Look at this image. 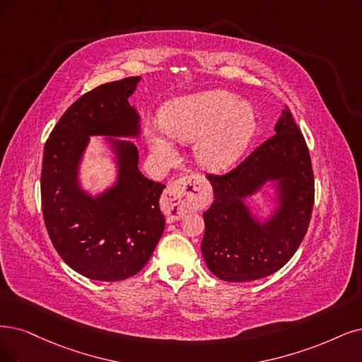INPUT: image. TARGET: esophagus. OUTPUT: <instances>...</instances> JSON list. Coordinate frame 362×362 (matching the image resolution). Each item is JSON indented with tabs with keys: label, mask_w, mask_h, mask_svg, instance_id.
Listing matches in <instances>:
<instances>
[{
	"label": "esophagus",
	"mask_w": 362,
	"mask_h": 362,
	"mask_svg": "<svg viewBox=\"0 0 362 362\" xmlns=\"http://www.w3.org/2000/svg\"><path fill=\"white\" fill-rule=\"evenodd\" d=\"M209 203V194L199 176H186L165 189L160 209L171 221L182 219L186 213L202 210Z\"/></svg>",
	"instance_id": "1"
}]
</instances>
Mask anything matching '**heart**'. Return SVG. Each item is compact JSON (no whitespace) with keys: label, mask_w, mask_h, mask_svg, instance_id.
<instances>
[{"label":"heart","mask_w":362,"mask_h":362,"mask_svg":"<svg viewBox=\"0 0 362 362\" xmlns=\"http://www.w3.org/2000/svg\"><path fill=\"white\" fill-rule=\"evenodd\" d=\"M160 127L180 143L194 144L197 164L209 173H223L243 156L255 132L250 104L226 90H204L174 98L159 112ZM156 127L146 128L151 151L164 160L176 158L174 144Z\"/></svg>","instance_id":"obj_1"}]
</instances>
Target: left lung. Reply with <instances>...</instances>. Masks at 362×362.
<instances>
[{"label": "left lung", "instance_id": "1", "mask_svg": "<svg viewBox=\"0 0 362 362\" xmlns=\"http://www.w3.org/2000/svg\"><path fill=\"white\" fill-rule=\"evenodd\" d=\"M207 179L213 203L203 213L202 253L209 270L225 282H250L282 269L309 228L315 199L309 149L288 107L272 139L228 174ZM264 185L274 189L275 207L261 220L245 199Z\"/></svg>", "mask_w": 362, "mask_h": 362}]
</instances>
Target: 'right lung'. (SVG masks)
<instances>
[{
    "label": "right lung",
    "mask_w": 362,
    "mask_h": 362,
    "mask_svg": "<svg viewBox=\"0 0 362 362\" xmlns=\"http://www.w3.org/2000/svg\"><path fill=\"white\" fill-rule=\"evenodd\" d=\"M141 77L101 85L80 97L45 144L42 206L49 237L65 264L85 277L117 282L151 259L165 228L159 197L165 186L139 170L140 115L128 98ZM90 136H105L117 177L92 196L79 180Z\"/></svg>",
    "instance_id": "1"
}]
</instances>
